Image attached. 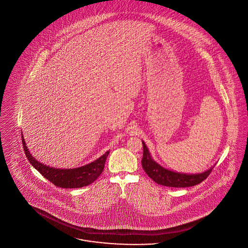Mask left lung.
I'll list each match as a JSON object with an SVG mask.
<instances>
[{"label":"left lung","instance_id":"1","mask_svg":"<svg viewBox=\"0 0 248 248\" xmlns=\"http://www.w3.org/2000/svg\"><path fill=\"white\" fill-rule=\"evenodd\" d=\"M142 144L144 149L143 159L141 161L142 167L150 178L161 186L169 187L194 186L207 178L212 169L214 168V166H212L211 168L200 173H182L170 170L162 167L152 159L149 149L144 141H142Z\"/></svg>","mask_w":248,"mask_h":248}]
</instances>
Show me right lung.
<instances>
[{
    "mask_svg": "<svg viewBox=\"0 0 248 248\" xmlns=\"http://www.w3.org/2000/svg\"><path fill=\"white\" fill-rule=\"evenodd\" d=\"M22 143L26 156L30 164L53 185L62 188H79L92 184L101 174L109 151L105 152L99 159L78 168L57 169L47 166L35 159L30 154L22 134Z\"/></svg>",
    "mask_w": 248,
    "mask_h": 248,
    "instance_id": "add662e5",
    "label": "right lung"
}]
</instances>
